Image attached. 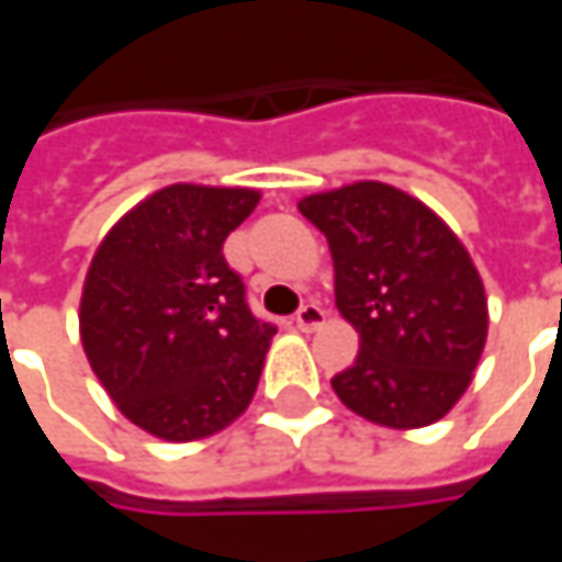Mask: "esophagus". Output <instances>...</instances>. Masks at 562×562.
I'll return each instance as SVG.
<instances>
[{"instance_id": "esophagus-1", "label": "esophagus", "mask_w": 562, "mask_h": 562, "mask_svg": "<svg viewBox=\"0 0 562 562\" xmlns=\"http://www.w3.org/2000/svg\"><path fill=\"white\" fill-rule=\"evenodd\" d=\"M325 318H328V313H325L318 303H306V306L296 313V328H300V331H318V328L325 325Z\"/></svg>"}]
</instances>
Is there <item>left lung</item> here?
Listing matches in <instances>:
<instances>
[{
    "instance_id": "obj_1",
    "label": "left lung",
    "mask_w": 562,
    "mask_h": 562,
    "mask_svg": "<svg viewBox=\"0 0 562 562\" xmlns=\"http://www.w3.org/2000/svg\"><path fill=\"white\" fill-rule=\"evenodd\" d=\"M335 259V303L359 331L331 378L347 409L384 428H422L463 397L487 337V296L469 249L428 205L381 181L300 200Z\"/></svg>"
}]
</instances>
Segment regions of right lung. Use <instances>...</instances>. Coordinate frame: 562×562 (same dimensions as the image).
I'll use <instances>...</instances> for the list:
<instances>
[{
	"mask_svg": "<svg viewBox=\"0 0 562 562\" xmlns=\"http://www.w3.org/2000/svg\"><path fill=\"white\" fill-rule=\"evenodd\" d=\"M259 196L249 187H162L93 252L80 344L105 394L153 438H212L256 394L274 325L249 313L222 247Z\"/></svg>",
	"mask_w": 562,
	"mask_h": 562,
	"instance_id": "right-lung-1",
	"label": "right lung"
}]
</instances>
